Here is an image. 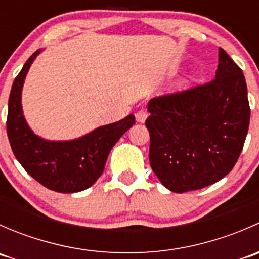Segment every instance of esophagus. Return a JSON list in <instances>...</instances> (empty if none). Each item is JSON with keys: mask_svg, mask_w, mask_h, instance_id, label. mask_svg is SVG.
I'll list each match as a JSON object with an SVG mask.
<instances>
[{"mask_svg": "<svg viewBox=\"0 0 259 259\" xmlns=\"http://www.w3.org/2000/svg\"><path fill=\"white\" fill-rule=\"evenodd\" d=\"M146 117H148V113H146V110H144V109H140V110L137 111V114H135V119H137L138 122H144Z\"/></svg>", "mask_w": 259, "mask_h": 259, "instance_id": "34e87169", "label": "esophagus"}]
</instances>
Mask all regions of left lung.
I'll use <instances>...</instances> for the list:
<instances>
[{"instance_id": "left-lung-1", "label": "left lung", "mask_w": 259, "mask_h": 259, "mask_svg": "<svg viewBox=\"0 0 259 259\" xmlns=\"http://www.w3.org/2000/svg\"><path fill=\"white\" fill-rule=\"evenodd\" d=\"M218 61L210 82L148 104L150 166L174 193L202 189L224 178L244 145L250 116L244 75L221 48Z\"/></svg>"}]
</instances>
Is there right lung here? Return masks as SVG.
<instances>
[{"label": "right lung", "mask_w": 259, "mask_h": 259, "mask_svg": "<svg viewBox=\"0 0 259 259\" xmlns=\"http://www.w3.org/2000/svg\"><path fill=\"white\" fill-rule=\"evenodd\" d=\"M40 52L37 50L28 57L12 85L6 122L10 145L23 169L44 187L59 193L81 192L103 174L111 148L134 125L135 117L130 114L67 142H50L37 137L22 114L21 93L28 69Z\"/></svg>", "instance_id": "obj_1"}]
</instances>
